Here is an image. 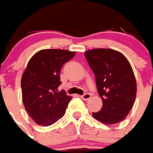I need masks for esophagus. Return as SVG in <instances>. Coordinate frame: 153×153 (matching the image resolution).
Segmentation results:
<instances>
[{"instance_id":"1","label":"esophagus","mask_w":153,"mask_h":153,"mask_svg":"<svg viewBox=\"0 0 153 153\" xmlns=\"http://www.w3.org/2000/svg\"><path fill=\"white\" fill-rule=\"evenodd\" d=\"M91 94L90 93H85V94H84V95H82V96H81L80 97L82 98V100H88L90 98H91Z\"/></svg>"}]
</instances>
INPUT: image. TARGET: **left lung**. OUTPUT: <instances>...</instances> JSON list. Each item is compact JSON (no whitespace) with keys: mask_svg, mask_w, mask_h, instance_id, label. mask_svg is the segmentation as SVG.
I'll return each instance as SVG.
<instances>
[{"mask_svg":"<svg viewBox=\"0 0 153 153\" xmlns=\"http://www.w3.org/2000/svg\"><path fill=\"white\" fill-rule=\"evenodd\" d=\"M85 56L95 74L102 108L93 117L101 123L122 121L133 108L137 84L130 63L123 54L109 48L86 51Z\"/></svg>","mask_w":153,"mask_h":153,"instance_id":"8db88e82","label":"left lung"}]
</instances>
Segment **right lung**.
<instances>
[{
    "instance_id": "1",
    "label": "right lung",
    "mask_w": 153,
    "mask_h": 153,
    "mask_svg": "<svg viewBox=\"0 0 153 153\" xmlns=\"http://www.w3.org/2000/svg\"><path fill=\"white\" fill-rule=\"evenodd\" d=\"M75 52L44 49L30 58L21 78L22 99L32 120L39 125L48 126L60 120L66 112L71 96L58 91L60 71Z\"/></svg>"
}]
</instances>
